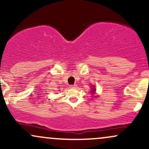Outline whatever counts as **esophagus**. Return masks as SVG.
<instances>
[{"label": "esophagus", "instance_id": "esophagus-1", "mask_svg": "<svg viewBox=\"0 0 149 149\" xmlns=\"http://www.w3.org/2000/svg\"><path fill=\"white\" fill-rule=\"evenodd\" d=\"M69 87H70V88H76L77 87V85H71Z\"/></svg>", "mask_w": 149, "mask_h": 149}]
</instances>
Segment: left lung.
I'll return each instance as SVG.
<instances>
[{
  "label": "left lung",
  "instance_id": "left-lung-1",
  "mask_svg": "<svg viewBox=\"0 0 149 149\" xmlns=\"http://www.w3.org/2000/svg\"><path fill=\"white\" fill-rule=\"evenodd\" d=\"M95 91H96V90H95V88H92V94L95 93Z\"/></svg>",
  "mask_w": 149,
  "mask_h": 149
}]
</instances>
